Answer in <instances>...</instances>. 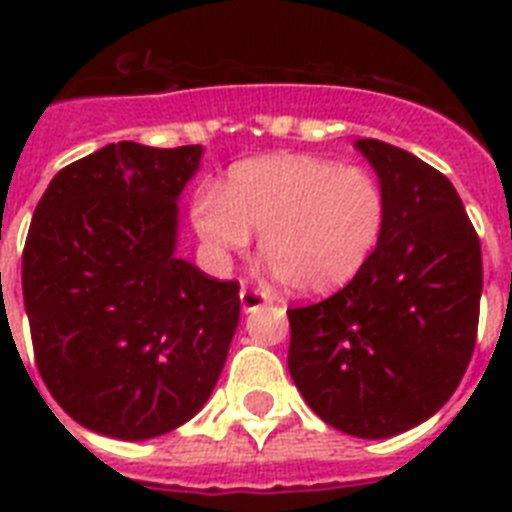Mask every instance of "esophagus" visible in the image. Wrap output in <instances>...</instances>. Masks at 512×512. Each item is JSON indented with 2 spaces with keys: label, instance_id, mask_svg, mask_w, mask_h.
<instances>
[{
  "label": "esophagus",
  "instance_id": "obj_1",
  "mask_svg": "<svg viewBox=\"0 0 512 512\" xmlns=\"http://www.w3.org/2000/svg\"><path fill=\"white\" fill-rule=\"evenodd\" d=\"M269 305V295L261 292V289H253V287H243L241 289V307L243 312H256L259 307Z\"/></svg>",
  "mask_w": 512,
  "mask_h": 512
}]
</instances>
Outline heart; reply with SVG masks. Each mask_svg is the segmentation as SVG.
Masks as SVG:
<instances>
[{"instance_id": "obj_1", "label": "heart", "mask_w": 512, "mask_h": 512, "mask_svg": "<svg viewBox=\"0 0 512 512\" xmlns=\"http://www.w3.org/2000/svg\"><path fill=\"white\" fill-rule=\"evenodd\" d=\"M387 220L382 184L364 166L307 153L248 158L192 202L194 233L228 266L261 233V256L295 295L323 297L369 264Z\"/></svg>"}]
</instances>
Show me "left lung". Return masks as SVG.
Returning <instances> with one entry per match:
<instances>
[{"label": "left lung", "mask_w": 512, "mask_h": 512, "mask_svg": "<svg viewBox=\"0 0 512 512\" xmlns=\"http://www.w3.org/2000/svg\"><path fill=\"white\" fill-rule=\"evenodd\" d=\"M387 202L382 238L341 292L289 315V374L356 438L405 433L449 402L474 351L482 251L454 184L377 138L354 143Z\"/></svg>", "instance_id": "obj_1"}]
</instances>
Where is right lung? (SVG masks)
I'll use <instances>...</instances> for the list:
<instances>
[{
  "mask_svg": "<svg viewBox=\"0 0 512 512\" xmlns=\"http://www.w3.org/2000/svg\"><path fill=\"white\" fill-rule=\"evenodd\" d=\"M205 148L120 140L58 171L35 207L22 295L40 377L79 425L120 441L200 413L241 318L235 282L176 256Z\"/></svg>",
  "mask_w": 512,
  "mask_h": 512,
  "instance_id": "obj_1",
  "label": "right lung"
}]
</instances>
